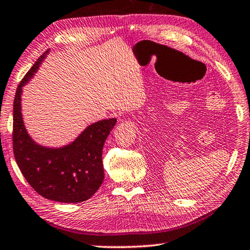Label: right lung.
<instances>
[{
	"instance_id": "obj_1",
	"label": "right lung",
	"mask_w": 250,
	"mask_h": 250,
	"mask_svg": "<svg viewBox=\"0 0 250 250\" xmlns=\"http://www.w3.org/2000/svg\"><path fill=\"white\" fill-rule=\"evenodd\" d=\"M50 51L38 59L17 89L13 104V150L17 164L39 195L65 204L90 199L104 179L102 149L105 139L117 124L116 118L89 125L62 146H46L33 140L22 116L23 86L30 82Z\"/></svg>"
}]
</instances>
